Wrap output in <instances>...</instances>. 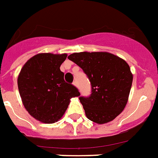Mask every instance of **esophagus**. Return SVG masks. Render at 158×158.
Instances as JSON below:
<instances>
[{"label":"esophagus","instance_id":"esophagus-1","mask_svg":"<svg viewBox=\"0 0 158 158\" xmlns=\"http://www.w3.org/2000/svg\"><path fill=\"white\" fill-rule=\"evenodd\" d=\"M73 85L76 86V87H77V86H78V84H77V81H74V82H73Z\"/></svg>","mask_w":158,"mask_h":158}]
</instances>
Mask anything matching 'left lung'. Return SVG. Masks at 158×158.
I'll return each mask as SVG.
<instances>
[{
	"label": "left lung",
	"instance_id": "8db88e82",
	"mask_svg": "<svg viewBox=\"0 0 158 158\" xmlns=\"http://www.w3.org/2000/svg\"><path fill=\"white\" fill-rule=\"evenodd\" d=\"M82 69L91 84V94L79 97L87 118L97 124L110 122L127 105L132 83L130 67L108 52H78L68 56Z\"/></svg>",
	"mask_w": 158,
	"mask_h": 158
}]
</instances>
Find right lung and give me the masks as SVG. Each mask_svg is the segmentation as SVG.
Segmentation results:
<instances>
[{"instance_id": "obj_1", "label": "right lung", "mask_w": 158, "mask_h": 158, "mask_svg": "<svg viewBox=\"0 0 158 158\" xmlns=\"http://www.w3.org/2000/svg\"><path fill=\"white\" fill-rule=\"evenodd\" d=\"M67 54L40 53L24 64L18 77V89L25 108L31 116L46 124L59 120L70 98L80 93L64 81L61 64Z\"/></svg>"}]
</instances>
